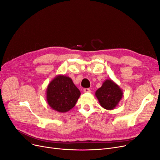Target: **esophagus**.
Listing matches in <instances>:
<instances>
[{
	"label": "esophagus",
	"instance_id": "1",
	"mask_svg": "<svg viewBox=\"0 0 160 160\" xmlns=\"http://www.w3.org/2000/svg\"><path fill=\"white\" fill-rule=\"evenodd\" d=\"M84 92H91V90L89 89V88H84Z\"/></svg>",
	"mask_w": 160,
	"mask_h": 160
}]
</instances>
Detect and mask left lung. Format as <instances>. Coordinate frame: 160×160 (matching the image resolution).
<instances>
[{"instance_id": "1", "label": "left lung", "mask_w": 160, "mask_h": 160, "mask_svg": "<svg viewBox=\"0 0 160 160\" xmlns=\"http://www.w3.org/2000/svg\"><path fill=\"white\" fill-rule=\"evenodd\" d=\"M95 95L103 108L113 110L119 105L122 98L123 92L113 80L107 79L96 90Z\"/></svg>"}]
</instances>
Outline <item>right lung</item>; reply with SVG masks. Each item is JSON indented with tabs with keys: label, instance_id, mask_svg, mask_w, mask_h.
<instances>
[{
	"label": "right lung",
	"instance_id": "right-lung-1",
	"mask_svg": "<svg viewBox=\"0 0 160 160\" xmlns=\"http://www.w3.org/2000/svg\"><path fill=\"white\" fill-rule=\"evenodd\" d=\"M80 96V92L70 77L58 74L47 86L46 99L50 107L60 113L72 109Z\"/></svg>",
	"mask_w": 160,
	"mask_h": 160
}]
</instances>
